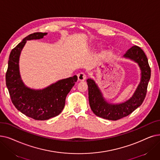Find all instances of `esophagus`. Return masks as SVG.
<instances>
[{
  "label": "esophagus",
  "mask_w": 160,
  "mask_h": 160,
  "mask_svg": "<svg viewBox=\"0 0 160 160\" xmlns=\"http://www.w3.org/2000/svg\"><path fill=\"white\" fill-rule=\"evenodd\" d=\"M77 76H78V80L80 81V82L84 81L86 78V74L84 73H83V72H80V73L78 74Z\"/></svg>",
  "instance_id": "1"
}]
</instances>
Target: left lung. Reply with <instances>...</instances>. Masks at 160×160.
<instances>
[{"label": "left lung", "instance_id": "obj_1", "mask_svg": "<svg viewBox=\"0 0 160 160\" xmlns=\"http://www.w3.org/2000/svg\"><path fill=\"white\" fill-rule=\"evenodd\" d=\"M122 58L130 59L137 63L141 70V80L131 97L123 102H108L104 97L101 90L93 78H88L89 102L93 112L97 116L109 120H117L126 117L140 107L145 98L151 70L148 59L141 48L132 46Z\"/></svg>", "mask_w": 160, "mask_h": 160}]
</instances>
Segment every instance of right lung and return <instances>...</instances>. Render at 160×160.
Here are the masks:
<instances>
[{
	"instance_id": "right-lung-1",
	"label": "right lung",
	"mask_w": 160,
	"mask_h": 160,
	"mask_svg": "<svg viewBox=\"0 0 160 160\" xmlns=\"http://www.w3.org/2000/svg\"><path fill=\"white\" fill-rule=\"evenodd\" d=\"M47 32H34L24 38L12 50L6 84L16 108L25 116L37 120H46L59 115L63 110L67 94L77 81V76L62 79L42 89L27 87L19 71V57L27 40L43 38Z\"/></svg>"
}]
</instances>
